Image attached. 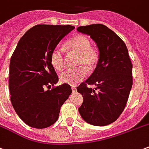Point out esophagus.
<instances>
[{
	"label": "esophagus",
	"mask_w": 149,
	"mask_h": 149,
	"mask_svg": "<svg viewBox=\"0 0 149 149\" xmlns=\"http://www.w3.org/2000/svg\"><path fill=\"white\" fill-rule=\"evenodd\" d=\"M72 92H76V91H77V88H76L75 86H72Z\"/></svg>",
	"instance_id": "esophagus-1"
}]
</instances>
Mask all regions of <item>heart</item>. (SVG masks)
<instances>
[{
  "mask_svg": "<svg viewBox=\"0 0 149 149\" xmlns=\"http://www.w3.org/2000/svg\"><path fill=\"white\" fill-rule=\"evenodd\" d=\"M67 46L78 54L76 65L80 66L62 72L59 80L63 83L74 85L85 78L86 70L92 71L95 68L99 62V54L96 49L91 47L90 39L83 35L73 36L67 43ZM50 63L56 70L60 71L64 68V54L61 49L54 48L52 50L50 54Z\"/></svg>",
  "mask_w": 149,
  "mask_h": 149,
  "instance_id": "b5f03b06",
  "label": "heart"
}]
</instances>
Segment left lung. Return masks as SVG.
I'll return each instance as SVG.
<instances>
[{
  "label": "left lung",
  "mask_w": 149,
  "mask_h": 149,
  "mask_svg": "<svg viewBox=\"0 0 149 149\" xmlns=\"http://www.w3.org/2000/svg\"><path fill=\"white\" fill-rule=\"evenodd\" d=\"M77 31L95 41L100 58L91 76L77 87L83 96L78 109L87 123L103 126L120 117L127 104L133 84L132 63L124 41L103 24L81 26ZM95 84V89L88 85Z\"/></svg>",
  "instance_id": "obj_1"
}]
</instances>
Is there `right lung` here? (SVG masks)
I'll list each match as a JSON object with an SVG mask.
<instances>
[{"instance_id": "add662e5", "label": "right lung", "mask_w": 149, "mask_h": 149, "mask_svg": "<svg viewBox=\"0 0 149 149\" xmlns=\"http://www.w3.org/2000/svg\"><path fill=\"white\" fill-rule=\"evenodd\" d=\"M74 28L71 25H36L21 37L11 56V104L22 121L31 127L43 129L53 125L72 94L68 84L54 86L58 77L50 63V54Z\"/></svg>"}]
</instances>
